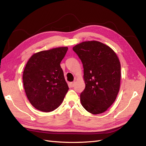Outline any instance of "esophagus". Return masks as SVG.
Wrapping results in <instances>:
<instances>
[{
    "instance_id": "34e87169",
    "label": "esophagus",
    "mask_w": 146,
    "mask_h": 146,
    "mask_svg": "<svg viewBox=\"0 0 146 146\" xmlns=\"http://www.w3.org/2000/svg\"><path fill=\"white\" fill-rule=\"evenodd\" d=\"M75 84H76V82H72L71 83H70V86H71V87H74Z\"/></svg>"
}]
</instances>
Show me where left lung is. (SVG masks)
Segmentation results:
<instances>
[{
  "mask_svg": "<svg viewBox=\"0 0 146 146\" xmlns=\"http://www.w3.org/2000/svg\"><path fill=\"white\" fill-rule=\"evenodd\" d=\"M83 66L85 88L80 102L87 111L99 114L115 101L121 85V63L111 47L97 41H84L73 47Z\"/></svg>",
  "mask_w": 146,
  "mask_h": 146,
  "instance_id": "left-lung-1",
  "label": "left lung"
}]
</instances>
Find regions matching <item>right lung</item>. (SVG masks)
<instances>
[{"label": "right lung", "instance_id": "obj_1", "mask_svg": "<svg viewBox=\"0 0 146 146\" xmlns=\"http://www.w3.org/2000/svg\"><path fill=\"white\" fill-rule=\"evenodd\" d=\"M68 49L59 47L35 53L25 65L24 90L30 103L39 111H54L62 104L69 90L60 66Z\"/></svg>", "mask_w": 146, "mask_h": 146}]
</instances>
